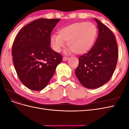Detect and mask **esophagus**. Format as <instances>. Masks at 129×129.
<instances>
[{"label":"esophagus","instance_id":"esophagus-1","mask_svg":"<svg viewBox=\"0 0 129 129\" xmlns=\"http://www.w3.org/2000/svg\"><path fill=\"white\" fill-rule=\"evenodd\" d=\"M68 57H67V56H64L63 57V61H66V60H67L68 59Z\"/></svg>","mask_w":129,"mask_h":129}]
</instances>
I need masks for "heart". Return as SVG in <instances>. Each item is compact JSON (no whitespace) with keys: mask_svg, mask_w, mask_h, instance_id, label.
I'll use <instances>...</instances> for the list:
<instances>
[{"mask_svg":"<svg viewBox=\"0 0 129 129\" xmlns=\"http://www.w3.org/2000/svg\"><path fill=\"white\" fill-rule=\"evenodd\" d=\"M98 29L91 22H77L58 31V35L50 38V44L56 52H60L67 42L68 50L77 55L89 52L94 44Z\"/></svg>","mask_w":129,"mask_h":129,"instance_id":"obj_1","label":"heart"}]
</instances>
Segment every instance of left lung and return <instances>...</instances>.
I'll return each instance as SVG.
<instances>
[{"label": "left lung", "instance_id": "1", "mask_svg": "<svg viewBox=\"0 0 129 129\" xmlns=\"http://www.w3.org/2000/svg\"><path fill=\"white\" fill-rule=\"evenodd\" d=\"M99 34L88 53L79 57L75 75L81 84L88 89L99 88L110 80L118 58V47L114 34L95 18Z\"/></svg>", "mask_w": 129, "mask_h": 129}]
</instances>
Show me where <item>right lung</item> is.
Here are the masks:
<instances>
[{"label": "right lung", "instance_id": "add662e5", "mask_svg": "<svg viewBox=\"0 0 129 129\" xmlns=\"http://www.w3.org/2000/svg\"><path fill=\"white\" fill-rule=\"evenodd\" d=\"M60 19H37L20 30L12 48L13 62L19 80L32 90L45 88L62 56L49 46L50 35Z\"/></svg>", "mask_w": 129, "mask_h": 129}]
</instances>
